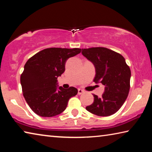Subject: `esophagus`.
Here are the masks:
<instances>
[{
    "label": "esophagus",
    "mask_w": 152,
    "mask_h": 152,
    "mask_svg": "<svg viewBox=\"0 0 152 152\" xmlns=\"http://www.w3.org/2000/svg\"><path fill=\"white\" fill-rule=\"evenodd\" d=\"M84 92V91L83 90H82V89H80V88H79L78 90V94H82Z\"/></svg>",
    "instance_id": "esophagus-1"
}]
</instances>
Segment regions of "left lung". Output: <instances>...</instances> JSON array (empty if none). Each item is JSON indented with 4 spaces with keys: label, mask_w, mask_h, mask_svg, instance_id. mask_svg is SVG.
Segmentation results:
<instances>
[{
    "label": "left lung",
    "mask_w": 152,
    "mask_h": 152,
    "mask_svg": "<svg viewBox=\"0 0 152 152\" xmlns=\"http://www.w3.org/2000/svg\"><path fill=\"white\" fill-rule=\"evenodd\" d=\"M82 54L94 64L96 72L94 82L105 86L102 97L93 94V103L86 109L101 117L115 114L127 99L130 88L131 70L125 58L114 51L101 47L82 49Z\"/></svg>",
    "instance_id": "8db88e82"
}]
</instances>
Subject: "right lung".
<instances>
[{
	"mask_svg": "<svg viewBox=\"0 0 152 152\" xmlns=\"http://www.w3.org/2000/svg\"><path fill=\"white\" fill-rule=\"evenodd\" d=\"M81 49L51 48L40 51L25 64L20 84L25 101L41 117L58 115L66 109L69 99L78 90L58 85V77L65 71L68 58L80 53Z\"/></svg>",
	"mask_w": 152,
	"mask_h": 152,
	"instance_id": "obj_1",
	"label": "right lung"
}]
</instances>
